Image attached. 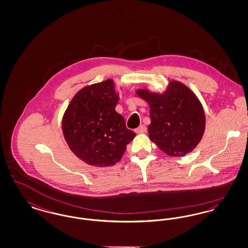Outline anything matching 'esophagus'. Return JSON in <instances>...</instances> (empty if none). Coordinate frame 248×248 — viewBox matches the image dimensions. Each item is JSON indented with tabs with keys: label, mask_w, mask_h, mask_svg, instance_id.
Returning a JSON list of instances; mask_svg holds the SVG:
<instances>
[{
	"label": "esophagus",
	"mask_w": 248,
	"mask_h": 248,
	"mask_svg": "<svg viewBox=\"0 0 248 248\" xmlns=\"http://www.w3.org/2000/svg\"><path fill=\"white\" fill-rule=\"evenodd\" d=\"M146 130H147V127H146V125H144V124H141V125H140L138 128H136L135 129V132L137 133V134H141V133H144V132H146Z\"/></svg>",
	"instance_id": "esophagus-1"
}]
</instances>
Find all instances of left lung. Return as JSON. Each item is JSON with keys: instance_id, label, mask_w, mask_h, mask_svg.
I'll use <instances>...</instances> for the list:
<instances>
[{"instance_id": "1", "label": "left lung", "mask_w": 248, "mask_h": 248, "mask_svg": "<svg viewBox=\"0 0 248 248\" xmlns=\"http://www.w3.org/2000/svg\"><path fill=\"white\" fill-rule=\"evenodd\" d=\"M150 106V140L170 156H184L200 142L205 116L197 96L183 83L171 81L164 94L137 91Z\"/></svg>"}]
</instances>
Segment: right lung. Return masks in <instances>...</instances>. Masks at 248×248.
I'll use <instances>...</instances> for the list:
<instances>
[{"label":"right lung","instance_id":"add662e5","mask_svg":"<svg viewBox=\"0 0 248 248\" xmlns=\"http://www.w3.org/2000/svg\"><path fill=\"white\" fill-rule=\"evenodd\" d=\"M118 100L114 83L108 79L81 89L64 114L65 140L72 153L88 165H115L136 137L115 110Z\"/></svg>","mask_w":248,"mask_h":248}]
</instances>
